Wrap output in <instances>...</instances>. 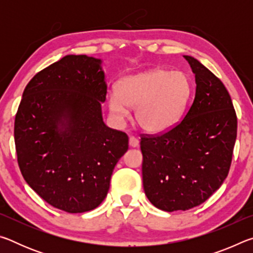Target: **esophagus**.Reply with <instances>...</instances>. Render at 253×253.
I'll return each instance as SVG.
<instances>
[{
	"instance_id": "obj_1",
	"label": "esophagus",
	"mask_w": 253,
	"mask_h": 253,
	"mask_svg": "<svg viewBox=\"0 0 253 253\" xmlns=\"http://www.w3.org/2000/svg\"><path fill=\"white\" fill-rule=\"evenodd\" d=\"M138 144H139V142L136 137H132V136L129 137V146L130 147H137L138 146Z\"/></svg>"
}]
</instances>
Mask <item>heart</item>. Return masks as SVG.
<instances>
[{"instance_id":"b5f03b06","label":"heart","mask_w":253,"mask_h":253,"mask_svg":"<svg viewBox=\"0 0 253 253\" xmlns=\"http://www.w3.org/2000/svg\"><path fill=\"white\" fill-rule=\"evenodd\" d=\"M192 84L182 71L156 68L128 76L117 84V92L107 98L111 115L118 122L135 108L139 127L149 134L169 130L183 116L190 100Z\"/></svg>"}]
</instances>
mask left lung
<instances>
[{"label":"left lung","instance_id":"1","mask_svg":"<svg viewBox=\"0 0 253 253\" xmlns=\"http://www.w3.org/2000/svg\"><path fill=\"white\" fill-rule=\"evenodd\" d=\"M184 58L195 75L193 104L172 129L140 139L145 194L166 212L198 207L222 185L237 139V115L224 84L199 60Z\"/></svg>","mask_w":253,"mask_h":253}]
</instances>
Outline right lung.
<instances>
[{
    "mask_svg": "<svg viewBox=\"0 0 253 253\" xmlns=\"http://www.w3.org/2000/svg\"><path fill=\"white\" fill-rule=\"evenodd\" d=\"M100 59L68 54L33 77L14 123L25 182L46 203L68 213L96 209L108 193L128 136L107 127V84Z\"/></svg>",
    "mask_w": 253,
    "mask_h": 253,
    "instance_id": "add662e5",
    "label": "right lung"
}]
</instances>
